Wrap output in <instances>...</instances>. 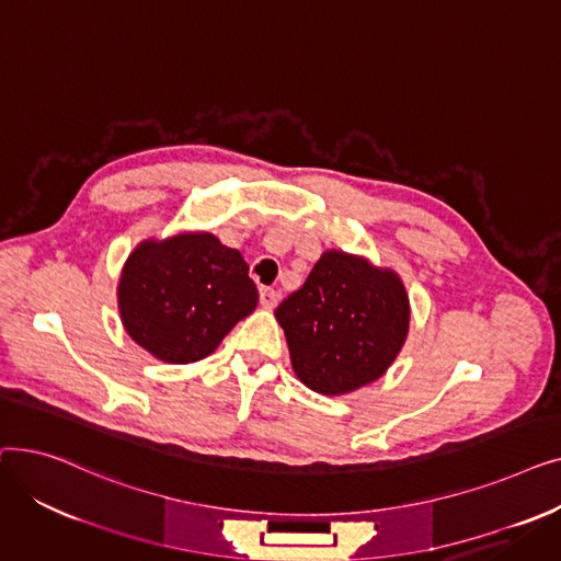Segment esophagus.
Instances as JSON below:
<instances>
[{
	"label": "esophagus",
	"instance_id": "obj_1",
	"mask_svg": "<svg viewBox=\"0 0 561 561\" xmlns=\"http://www.w3.org/2000/svg\"><path fill=\"white\" fill-rule=\"evenodd\" d=\"M259 300H261L263 309H275L279 296H277V290H273V288H261L259 290Z\"/></svg>",
	"mask_w": 561,
	"mask_h": 561
}]
</instances>
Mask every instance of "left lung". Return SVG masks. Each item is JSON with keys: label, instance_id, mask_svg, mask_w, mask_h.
<instances>
[{"label": "left lung", "instance_id": "8db88e82", "mask_svg": "<svg viewBox=\"0 0 561 561\" xmlns=\"http://www.w3.org/2000/svg\"><path fill=\"white\" fill-rule=\"evenodd\" d=\"M275 318L302 385L322 396H345L373 385L396 362L411 307L396 271L362 254L325 250Z\"/></svg>", "mask_w": 561, "mask_h": 561}]
</instances>
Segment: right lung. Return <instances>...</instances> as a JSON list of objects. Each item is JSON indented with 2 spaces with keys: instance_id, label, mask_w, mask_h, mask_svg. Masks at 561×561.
I'll use <instances>...</instances> for the list:
<instances>
[{
  "instance_id": "obj_1",
  "label": "right lung",
  "mask_w": 561,
  "mask_h": 561,
  "mask_svg": "<svg viewBox=\"0 0 561 561\" xmlns=\"http://www.w3.org/2000/svg\"><path fill=\"white\" fill-rule=\"evenodd\" d=\"M243 254L211 231L145 239L117 282L125 332L165 364H193L222 343L259 302Z\"/></svg>"
}]
</instances>
